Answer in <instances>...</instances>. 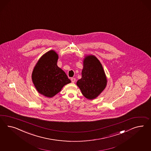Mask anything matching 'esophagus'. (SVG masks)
<instances>
[{"instance_id": "obj_1", "label": "esophagus", "mask_w": 151, "mask_h": 151, "mask_svg": "<svg viewBox=\"0 0 151 151\" xmlns=\"http://www.w3.org/2000/svg\"><path fill=\"white\" fill-rule=\"evenodd\" d=\"M71 82H72L73 83H74V82H75V81H76V79H75V78H71Z\"/></svg>"}]
</instances>
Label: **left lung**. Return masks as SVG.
Here are the masks:
<instances>
[{
    "label": "left lung",
    "mask_w": 151,
    "mask_h": 151,
    "mask_svg": "<svg viewBox=\"0 0 151 151\" xmlns=\"http://www.w3.org/2000/svg\"><path fill=\"white\" fill-rule=\"evenodd\" d=\"M82 78L76 85L86 98H97L106 88L107 79L100 61L93 55H86L83 60Z\"/></svg>",
    "instance_id": "left-lung-1"
}]
</instances>
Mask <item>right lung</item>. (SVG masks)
<instances>
[{
	"mask_svg": "<svg viewBox=\"0 0 151 151\" xmlns=\"http://www.w3.org/2000/svg\"><path fill=\"white\" fill-rule=\"evenodd\" d=\"M58 54L54 50L46 52L35 66L32 80L39 93L52 98L71 82L65 72L58 66Z\"/></svg>",
	"mask_w": 151,
	"mask_h": 151,
	"instance_id": "obj_1",
	"label": "right lung"
}]
</instances>
